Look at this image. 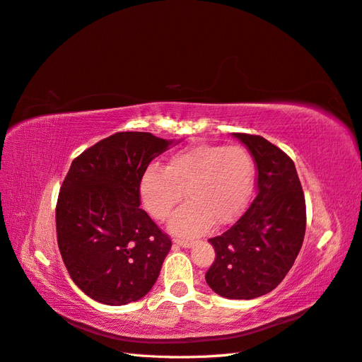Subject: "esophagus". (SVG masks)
I'll return each mask as SVG.
<instances>
[{
  "instance_id": "esophagus-1",
  "label": "esophagus",
  "mask_w": 362,
  "mask_h": 362,
  "mask_svg": "<svg viewBox=\"0 0 362 362\" xmlns=\"http://www.w3.org/2000/svg\"><path fill=\"white\" fill-rule=\"evenodd\" d=\"M174 243L177 244V245H180V247H183V249H189V247L194 245V243L188 241V240H174Z\"/></svg>"
}]
</instances>
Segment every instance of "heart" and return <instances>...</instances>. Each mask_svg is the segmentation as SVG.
Here are the masks:
<instances>
[{
  "label": "heart",
  "instance_id": "heart-1",
  "mask_svg": "<svg viewBox=\"0 0 362 362\" xmlns=\"http://www.w3.org/2000/svg\"><path fill=\"white\" fill-rule=\"evenodd\" d=\"M255 165L240 146H200L174 153L163 171L148 168L139 183L144 209L154 220H165L182 202L188 203L173 215L168 229L179 236H199L215 226L232 223L253 189Z\"/></svg>",
  "mask_w": 362,
  "mask_h": 362
}]
</instances>
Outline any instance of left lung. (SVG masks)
Here are the masks:
<instances>
[{
  "label": "left lung",
  "instance_id": "1",
  "mask_svg": "<svg viewBox=\"0 0 362 362\" xmlns=\"http://www.w3.org/2000/svg\"><path fill=\"white\" fill-rule=\"evenodd\" d=\"M257 168V195L241 218L211 238L215 261L206 273L212 291L250 300L273 291L302 249L306 206L296 165L262 136L233 133Z\"/></svg>",
  "mask_w": 362,
  "mask_h": 362
}]
</instances>
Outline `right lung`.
I'll list each match as a JSON object with an SVG mask.
<instances>
[{
	"label": "right lung",
	"instance_id": "obj_1",
	"mask_svg": "<svg viewBox=\"0 0 362 362\" xmlns=\"http://www.w3.org/2000/svg\"><path fill=\"white\" fill-rule=\"evenodd\" d=\"M174 144L119 132L71 163L56 208L57 244L71 279L95 302H136L158 281L171 240L139 209V183Z\"/></svg>",
	"mask_w": 362,
	"mask_h": 362
}]
</instances>
